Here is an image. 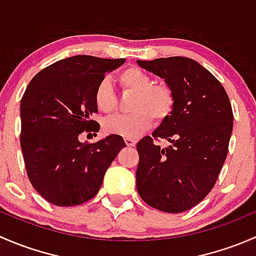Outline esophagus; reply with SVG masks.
Instances as JSON below:
<instances>
[{
	"instance_id": "esophagus-1",
	"label": "esophagus",
	"mask_w": 256,
	"mask_h": 256,
	"mask_svg": "<svg viewBox=\"0 0 256 256\" xmlns=\"http://www.w3.org/2000/svg\"><path fill=\"white\" fill-rule=\"evenodd\" d=\"M125 144H126V146H128V147H134L136 144V140H134V138H125Z\"/></svg>"
}]
</instances>
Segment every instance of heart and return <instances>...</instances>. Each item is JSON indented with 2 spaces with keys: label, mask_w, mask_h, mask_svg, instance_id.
Wrapping results in <instances>:
<instances>
[{
  "label": "heart",
  "mask_w": 256,
  "mask_h": 256,
  "mask_svg": "<svg viewBox=\"0 0 256 256\" xmlns=\"http://www.w3.org/2000/svg\"><path fill=\"white\" fill-rule=\"evenodd\" d=\"M118 82L122 90L134 94L130 102L132 112L108 118L102 122L104 132L122 138H138L148 130L157 121H164L174 112V92L167 84H154V78L147 72L136 66L125 69L118 74ZM95 106L99 112L110 114L116 109L118 99L112 85L108 79H102L95 88Z\"/></svg>",
  "instance_id": "obj_1"
}]
</instances>
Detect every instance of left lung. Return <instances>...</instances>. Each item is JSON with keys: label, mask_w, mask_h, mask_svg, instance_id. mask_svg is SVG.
Returning a JSON list of instances; mask_svg holds the SVG:
<instances>
[{"label": "left lung", "mask_w": 256, "mask_h": 256, "mask_svg": "<svg viewBox=\"0 0 256 256\" xmlns=\"http://www.w3.org/2000/svg\"><path fill=\"white\" fill-rule=\"evenodd\" d=\"M174 90V112L138 142L136 187L151 207L180 213L194 207L216 184L228 154L233 110L219 80L186 56L138 60ZM154 138L170 142L161 148Z\"/></svg>", "instance_id": "1"}]
</instances>
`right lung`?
I'll return each instance as SVG.
<instances>
[{
  "label": "right lung",
  "mask_w": 256,
  "mask_h": 256,
  "mask_svg": "<svg viewBox=\"0 0 256 256\" xmlns=\"http://www.w3.org/2000/svg\"><path fill=\"white\" fill-rule=\"evenodd\" d=\"M126 59L74 56L40 70L20 100V148L34 190L59 207L92 200L105 172L126 146L118 135L82 144L84 131H99L92 116L98 112L95 88L105 73Z\"/></svg>",
  "instance_id": "1"
}]
</instances>
